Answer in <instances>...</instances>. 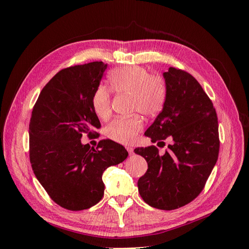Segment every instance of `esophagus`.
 <instances>
[{
    "label": "esophagus",
    "instance_id": "1",
    "mask_svg": "<svg viewBox=\"0 0 249 249\" xmlns=\"http://www.w3.org/2000/svg\"><path fill=\"white\" fill-rule=\"evenodd\" d=\"M125 148H126V150H127V153H129V155H130V156L134 155V148H133L132 146H126Z\"/></svg>",
    "mask_w": 249,
    "mask_h": 249
}]
</instances>
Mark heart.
<instances>
[{"label": "heart", "instance_id": "b5f03b06", "mask_svg": "<svg viewBox=\"0 0 249 249\" xmlns=\"http://www.w3.org/2000/svg\"><path fill=\"white\" fill-rule=\"evenodd\" d=\"M109 84L113 91L130 95L131 112H140L145 116L159 113L166 100V84L159 74L150 73L142 66H124L109 73ZM111 90L99 86L92 94L91 106L95 115L108 119L112 114ZM143 129V120L139 115L118 117L108 124L107 135L122 144H131Z\"/></svg>", "mask_w": 249, "mask_h": 249}]
</instances>
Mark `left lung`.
Returning <instances> with one entry per match:
<instances>
[{"label":"left lung","mask_w":249,"mask_h":249,"mask_svg":"<svg viewBox=\"0 0 249 249\" xmlns=\"http://www.w3.org/2000/svg\"><path fill=\"white\" fill-rule=\"evenodd\" d=\"M163 76L166 100L162 112L144 135L158 145L171 143L161 156L155 145L135 153L147 162L138 190L147 205L176 210L196 198L219 154L218 118L212 101L192 74L169 67Z\"/></svg>","instance_id":"8db88e82"}]
</instances>
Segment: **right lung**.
<instances>
[{"label": "right lung", "mask_w": 249, "mask_h": 249, "mask_svg": "<svg viewBox=\"0 0 249 249\" xmlns=\"http://www.w3.org/2000/svg\"><path fill=\"white\" fill-rule=\"evenodd\" d=\"M107 64L102 61L63 69L44 86L29 124V157L34 175L49 196L70 211L89 209L105 190L102 175L126 159L118 143L103 139L83 145V134L99 138V117L91 106Z\"/></svg>", "instance_id": "right-lung-1"}]
</instances>
